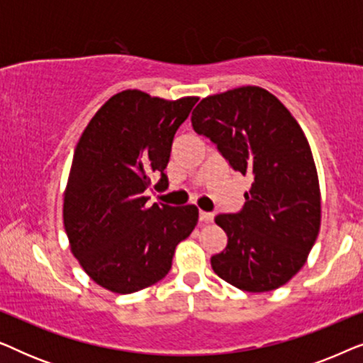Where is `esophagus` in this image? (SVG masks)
<instances>
[{"instance_id":"obj_1","label":"esophagus","mask_w":363,"mask_h":363,"mask_svg":"<svg viewBox=\"0 0 363 363\" xmlns=\"http://www.w3.org/2000/svg\"><path fill=\"white\" fill-rule=\"evenodd\" d=\"M213 218H215V215L210 211H200V221L201 223H211Z\"/></svg>"}]
</instances>
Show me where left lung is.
Segmentation results:
<instances>
[{
	"label": "left lung",
	"mask_w": 363,
	"mask_h": 363,
	"mask_svg": "<svg viewBox=\"0 0 363 363\" xmlns=\"http://www.w3.org/2000/svg\"><path fill=\"white\" fill-rule=\"evenodd\" d=\"M191 125L233 170L252 177L245 206L215 218L228 245L211 256L213 271L247 292L284 286L304 266L320 228L319 178L301 125L256 86L203 99Z\"/></svg>",
	"instance_id": "obj_1"
}]
</instances>
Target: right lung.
<instances>
[{
  "label": "right lung",
  "mask_w": 363,
  "mask_h": 363,
  "mask_svg": "<svg viewBox=\"0 0 363 363\" xmlns=\"http://www.w3.org/2000/svg\"><path fill=\"white\" fill-rule=\"evenodd\" d=\"M198 97L165 101L123 91L99 108L74 152L64 191L71 251L99 286L132 294L168 274L175 247L198 221L195 205H147L165 190L173 137Z\"/></svg>",
  "instance_id": "add662e5"
}]
</instances>
